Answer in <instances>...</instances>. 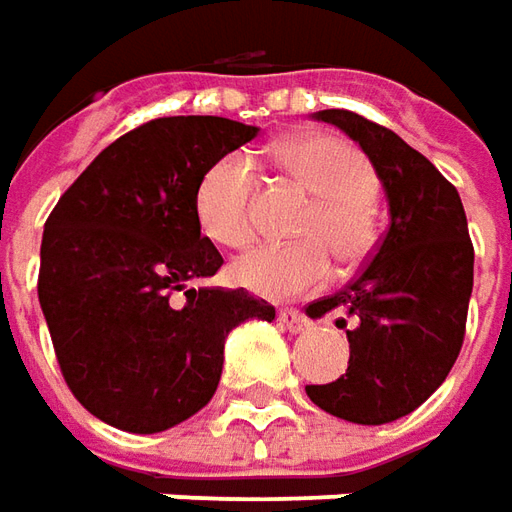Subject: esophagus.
I'll return each mask as SVG.
<instances>
[{"instance_id":"esophagus-1","label":"esophagus","mask_w":512,"mask_h":512,"mask_svg":"<svg viewBox=\"0 0 512 512\" xmlns=\"http://www.w3.org/2000/svg\"><path fill=\"white\" fill-rule=\"evenodd\" d=\"M277 322H280L288 333H300V330L308 328V319H305V314H300V311H280V314H277Z\"/></svg>"}]
</instances>
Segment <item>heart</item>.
Returning a JSON list of instances; mask_svg holds the SVG:
<instances>
[{
    "label": "heart",
    "instance_id": "1",
    "mask_svg": "<svg viewBox=\"0 0 512 512\" xmlns=\"http://www.w3.org/2000/svg\"><path fill=\"white\" fill-rule=\"evenodd\" d=\"M280 168L302 184L314 201L297 224L300 243L260 246L232 266V280L257 297L285 300L328 283L333 263L356 266L375 243L373 198L378 176L373 162L333 134L285 139L274 151ZM255 173L249 159H215L196 184L193 210L201 232L218 246L243 249L255 238Z\"/></svg>",
    "mask_w": 512,
    "mask_h": 512
}]
</instances>
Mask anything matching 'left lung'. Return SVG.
<instances>
[{
    "instance_id": "left-lung-1",
    "label": "left lung",
    "mask_w": 512,
    "mask_h": 512,
    "mask_svg": "<svg viewBox=\"0 0 512 512\" xmlns=\"http://www.w3.org/2000/svg\"><path fill=\"white\" fill-rule=\"evenodd\" d=\"M314 117L342 128L370 156L387 193L389 229L353 283L308 305L311 316L342 311L353 328L347 373L305 392L328 415L381 426L415 412L460 356L474 243L457 187L395 131L356 111Z\"/></svg>"
}]
</instances>
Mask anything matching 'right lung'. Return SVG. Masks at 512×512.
I'll use <instances>...</instances> for the list:
<instances>
[{
  "label": "right lung",
  "mask_w": 512,
  "mask_h": 512,
  "mask_svg": "<svg viewBox=\"0 0 512 512\" xmlns=\"http://www.w3.org/2000/svg\"><path fill=\"white\" fill-rule=\"evenodd\" d=\"M257 131L201 114L139 125L44 224L38 302L55 356L83 409L114 429L156 434L196 415L218 389L229 330L274 319L243 288H187L224 263L196 221L198 179Z\"/></svg>",
  "instance_id": "1"
}]
</instances>
